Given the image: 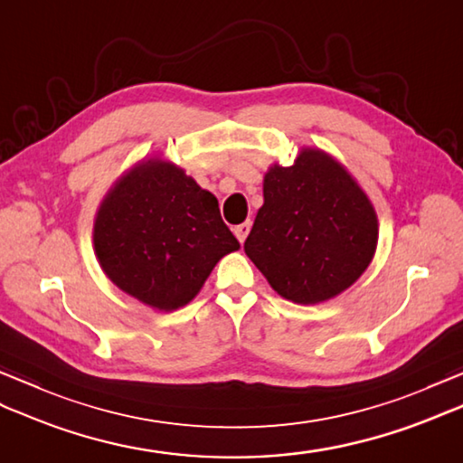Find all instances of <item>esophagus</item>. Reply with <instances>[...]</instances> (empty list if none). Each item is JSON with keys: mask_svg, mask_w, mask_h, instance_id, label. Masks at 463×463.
<instances>
[{"mask_svg": "<svg viewBox=\"0 0 463 463\" xmlns=\"http://www.w3.org/2000/svg\"><path fill=\"white\" fill-rule=\"evenodd\" d=\"M249 232H250V221H247V222H242V224H237V226H234V234H237V239H239V242H241V244H242L244 241H247Z\"/></svg>", "mask_w": 463, "mask_h": 463, "instance_id": "obj_1", "label": "esophagus"}]
</instances>
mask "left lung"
<instances>
[{
  "label": "left lung",
  "mask_w": 463,
  "mask_h": 463,
  "mask_svg": "<svg viewBox=\"0 0 463 463\" xmlns=\"http://www.w3.org/2000/svg\"><path fill=\"white\" fill-rule=\"evenodd\" d=\"M262 193L244 252L282 298L318 304L362 277L376 252L378 219L336 159L302 149L292 166H270Z\"/></svg>",
  "instance_id": "obj_1"
}]
</instances>
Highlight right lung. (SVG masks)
<instances>
[{
  "mask_svg": "<svg viewBox=\"0 0 463 463\" xmlns=\"http://www.w3.org/2000/svg\"><path fill=\"white\" fill-rule=\"evenodd\" d=\"M93 244L113 284L165 312L189 304L214 264L241 249L216 196L161 159L139 163L113 184L97 211Z\"/></svg>",
  "mask_w": 463,
  "mask_h": 463,
  "instance_id": "add662e5",
  "label": "right lung"
}]
</instances>
